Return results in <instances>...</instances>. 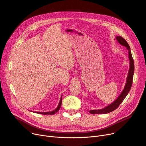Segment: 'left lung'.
I'll return each mask as SVG.
<instances>
[{
	"mask_svg": "<svg viewBox=\"0 0 146 146\" xmlns=\"http://www.w3.org/2000/svg\"><path fill=\"white\" fill-rule=\"evenodd\" d=\"M116 40H117L118 42L125 46L126 47L127 50L129 51V59L130 60V65H129V72L128 74L127 78V82L125 86L124 89L120 94V95L117 98V99L114 101L111 104L109 105V106H106V108H103L102 109L100 110H90L89 112L92 114H107L109 113H110L116 109L118 108L120 104L123 102L124 99L125 98V97L127 96L128 94L129 93L132 85V82H133V74H134V61L133 59L132 56L131 51V48L130 47L128 44V43L127 42V41L125 40L123 38H122L121 36H118L116 37Z\"/></svg>",
	"mask_w": 146,
	"mask_h": 146,
	"instance_id": "1",
	"label": "left lung"
}]
</instances>
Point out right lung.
<instances>
[{"label":"right lung","mask_w":146,"mask_h":146,"mask_svg":"<svg viewBox=\"0 0 146 146\" xmlns=\"http://www.w3.org/2000/svg\"><path fill=\"white\" fill-rule=\"evenodd\" d=\"M61 104H62V96L60 98V99L59 103L58 104V107L55 110H54L52 111H48V112H38V111H36V112H35V113H38V114H44V115H54V114H55L56 113H57L59 111V110L60 108Z\"/></svg>","instance_id":"1"}]
</instances>
